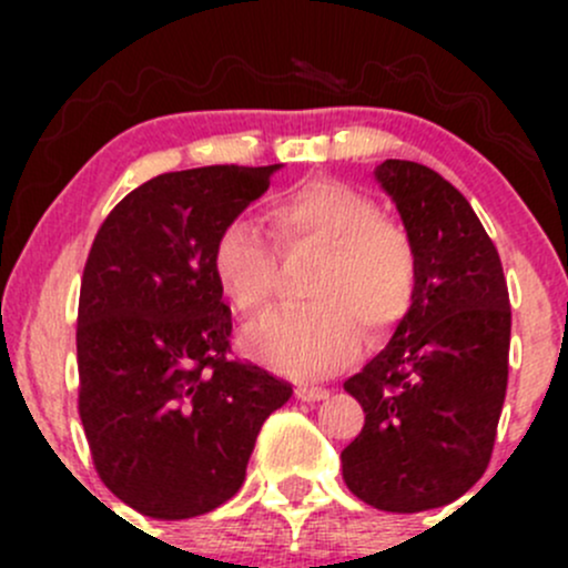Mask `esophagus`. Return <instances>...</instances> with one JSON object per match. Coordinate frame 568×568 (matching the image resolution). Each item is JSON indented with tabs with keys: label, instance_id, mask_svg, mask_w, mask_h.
<instances>
[{
	"label": "esophagus",
	"instance_id": "34e87169",
	"mask_svg": "<svg viewBox=\"0 0 568 568\" xmlns=\"http://www.w3.org/2000/svg\"><path fill=\"white\" fill-rule=\"evenodd\" d=\"M325 395H328V393H325L323 387H296V397H298V400H306V403L323 400Z\"/></svg>",
	"mask_w": 568,
	"mask_h": 568
}]
</instances>
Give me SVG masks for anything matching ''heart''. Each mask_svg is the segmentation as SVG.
<instances>
[{
	"label": "heart",
	"instance_id": "obj_1",
	"mask_svg": "<svg viewBox=\"0 0 568 568\" xmlns=\"http://www.w3.org/2000/svg\"><path fill=\"white\" fill-rule=\"evenodd\" d=\"M264 221L283 256L317 253L304 285L312 304L272 312L247 331L245 349L270 368L336 374L361 355L363 328L387 336L408 315L416 293L414 245L366 192L312 175L277 194ZM211 275L237 315H258L275 288L277 254L253 221L232 219L213 237Z\"/></svg>",
	"mask_w": 568,
	"mask_h": 568
}]
</instances>
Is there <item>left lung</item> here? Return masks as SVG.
Segmentation results:
<instances>
[{"instance_id": "obj_1", "label": "left lung", "mask_w": 568, "mask_h": 568, "mask_svg": "<svg viewBox=\"0 0 568 568\" xmlns=\"http://www.w3.org/2000/svg\"><path fill=\"white\" fill-rule=\"evenodd\" d=\"M416 253V293L395 336L344 389L366 410L342 452L344 484L376 510L422 513L486 473L507 389L510 296L499 253L459 189L433 168L384 160Z\"/></svg>"}]
</instances>
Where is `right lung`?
<instances>
[{
	"mask_svg": "<svg viewBox=\"0 0 568 568\" xmlns=\"http://www.w3.org/2000/svg\"><path fill=\"white\" fill-rule=\"evenodd\" d=\"M280 165L162 173L122 197L88 253L77 315L80 419L98 478L149 518L216 510L240 491L291 384L230 357L213 237Z\"/></svg>",
	"mask_w": 568,
	"mask_h": 568,
	"instance_id": "obj_1",
	"label": "right lung"
}]
</instances>
